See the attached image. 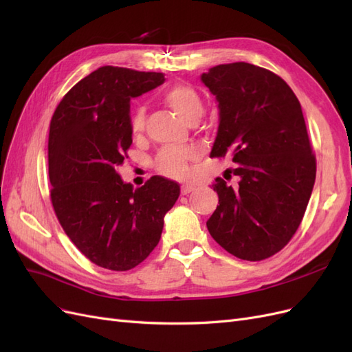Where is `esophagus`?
I'll use <instances>...</instances> for the list:
<instances>
[{
    "instance_id": "obj_1",
    "label": "esophagus",
    "mask_w": 352,
    "mask_h": 352,
    "mask_svg": "<svg viewBox=\"0 0 352 352\" xmlns=\"http://www.w3.org/2000/svg\"><path fill=\"white\" fill-rule=\"evenodd\" d=\"M195 188L192 186V185H182V186H180V192H182V195H188V194H190V192H192V190H194Z\"/></svg>"
}]
</instances>
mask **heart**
Segmentation results:
<instances>
[{
	"instance_id": "heart-1",
	"label": "heart",
	"mask_w": 352,
	"mask_h": 352,
	"mask_svg": "<svg viewBox=\"0 0 352 352\" xmlns=\"http://www.w3.org/2000/svg\"><path fill=\"white\" fill-rule=\"evenodd\" d=\"M163 101L172 107L188 123L197 122L202 111L204 102L199 92L189 85H173L163 92ZM146 113L144 107H136L131 114V132L136 136L145 129ZM197 153L189 148H164L154 160V167L160 175L170 179H184L188 173V164L194 160Z\"/></svg>"
}]
</instances>
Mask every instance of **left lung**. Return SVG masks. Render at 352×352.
<instances>
[{
  "mask_svg": "<svg viewBox=\"0 0 352 352\" xmlns=\"http://www.w3.org/2000/svg\"><path fill=\"white\" fill-rule=\"evenodd\" d=\"M219 101V132L210 157H232L239 177H216L219 206L210 235L235 257L260 261L287 245L300 228L316 180V155L301 104L278 74L250 63L202 73Z\"/></svg>",
  "mask_w": 352,
  "mask_h": 352,
  "instance_id": "1",
  "label": "left lung"
}]
</instances>
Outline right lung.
<instances>
[{
    "mask_svg": "<svg viewBox=\"0 0 352 352\" xmlns=\"http://www.w3.org/2000/svg\"><path fill=\"white\" fill-rule=\"evenodd\" d=\"M164 82L163 73L104 66L79 80L52 114L50 197L63 230L100 267L126 272L162 238L180 188L153 176L133 189L116 167L132 145L131 98Z\"/></svg>",
    "mask_w": 352,
    "mask_h": 352,
    "instance_id": "right-lung-1",
    "label": "right lung"
}]
</instances>
